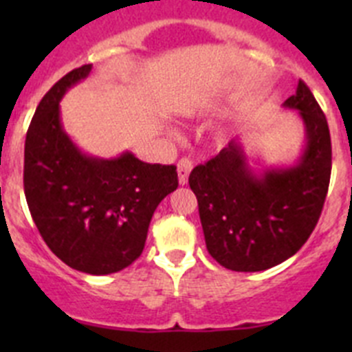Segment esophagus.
I'll return each instance as SVG.
<instances>
[{
    "instance_id": "obj_1",
    "label": "esophagus",
    "mask_w": 352,
    "mask_h": 352,
    "mask_svg": "<svg viewBox=\"0 0 352 352\" xmlns=\"http://www.w3.org/2000/svg\"><path fill=\"white\" fill-rule=\"evenodd\" d=\"M192 170V160L188 158H182L178 162V179H179V185H186L188 182V174Z\"/></svg>"
}]
</instances>
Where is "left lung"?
<instances>
[{"mask_svg":"<svg viewBox=\"0 0 352 352\" xmlns=\"http://www.w3.org/2000/svg\"><path fill=\"white\" fill-rule=\"evenodd\" d=\"M284 107L298 111L305 126L303 153L294 166L257 173L234 139L188 178L208 252L232 272H264L294 256L324 206L331 174L328 121L303 80Z\"/></svg>","mask_w":352,"mask_h":352,"instance_id":"obj_1","label":"left lung"}]
</instances>
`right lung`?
<instances>
[{"mask_svg":"<svg viewBox=\"0 0 352 352\" xmlns=\"http://www.w3.org/2000/svg\"><path fill=\"white\" fill-rule=\"evenodd\" d=\"M89 72L91 65L68 72L40 100L24 144V194L54 256L77 272L109 275L141 256L151 217L178 188V173L130 151L89 157L72 142L60 102Z\"/></svg>","mask_w":352,"mask_h":352,"instance_id":"add662e5","label":"right lung"}]
</instances>
